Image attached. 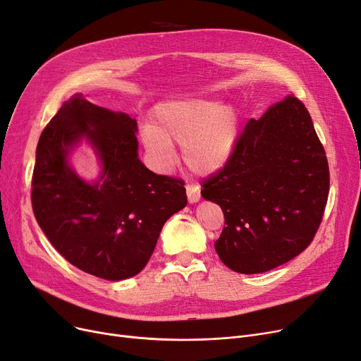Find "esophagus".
<instances>
[{
  "mask_svg": "<svg viewBox=\"0 0 361 361\" xmlns=\"http://www.w3.org/2000/svg\"><path fill=\"white\" fill-rule=\"evenodd\" d=\"M185 190H187V199H189L190 203H196L200 199V192H199V187L197 185L187 184L185 185Z\"/></svg>",
  "mask_w": 361,
  "mask_h": 361,
  "instance_id": "obj_1",
  "label": "esophagus"
}]
</instances>
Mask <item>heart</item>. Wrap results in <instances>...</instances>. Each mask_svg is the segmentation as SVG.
<instances>
[{
	"instance_id": "1",
	"label": "heart",
	"mask_w": 361,
	"mask_h": 361,
	"mask_svg": "<svg viewBox=\"0 0 361 361\" xmlns=\"http://www.w3.org/2000/svg\"><path fill=\"white\" fill-rule=\"evenodd\" d=\"M239 134L240 114L233 104L184 97L154 107L152 123L142 128V142L161 169L174 164L172 143H177L187 166L197 174H212L228 162Z\"/></svg>"
}]
</instances>
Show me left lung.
Returning <instances> with one entry per match:
<instances>
[{
  "mask_svg": "<svg viewBox=\"0 0 361 361\" xmlns=\"http://www.w3.org/2000/svg\"><path fill=\"white\" fill-rule=\"evenodd\" d=\"M202 196L224 212L215 250L243 274L273 270L314 239L329 196V165L307 107L295 96L249 119L228 162Z\"/></svg>",
  "mask_w": 361,
  "mask_h": 361,
  "instance_id": "obj_1",
  "label": "left lung"
}]
</instances>
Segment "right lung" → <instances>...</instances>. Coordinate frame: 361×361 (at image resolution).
Segmentation results:
<instances>
[{
    "label": "right lung",
    "mask_w": 361,
    "mask_h": 361,
    "mask_svg": "<svg viewBox=\"0 0 361 361\" xmlns=\"http://www.w3.org/2000/svg\"><path fill=\"white\" fill-rule=\"evenodd\" d=\"M137 121L90 103L65 102L44 128L32 176V209L47 239L80 270L106 280L138 274L166 219L187 205L184 181L158 176L138 159ZM82 139L102 164L97 182L68 165Z\"/></svg>",
    "instance_id": "obj_1"
}]
</instances>
